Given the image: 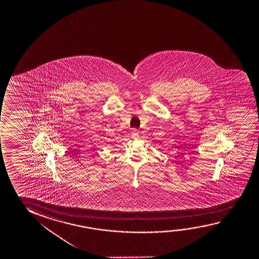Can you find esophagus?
<instances>
[{
    "mask_svg": "<svg viewBox=\"0 0 259 259\" xmlns=\"http://www.w3.org/2000/svg\"><path fill=\"white\" fill-rule=\"evenodd\" d=\"M132 137L133 138H137L138 136H139V131L138 130H136V129H133L132 130Z\"/></svg>",
    "mask_w": 259,
    "mask_h": 259,
    "instance_id": "1",
    "label": "esophagus"
}]
</instances>
